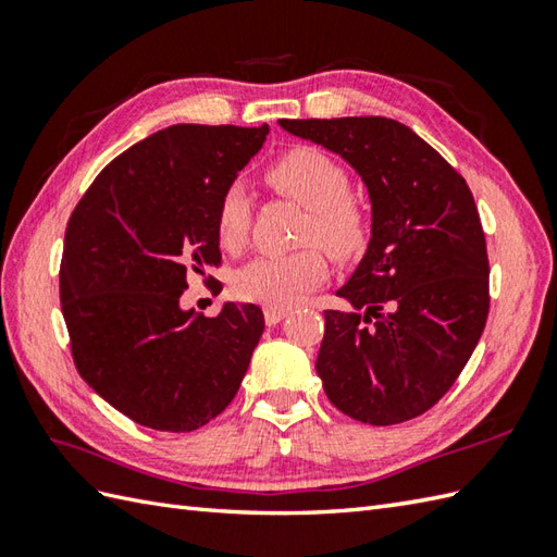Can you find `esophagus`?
Masks as SVG:
<instances>
[{
    "label": "esophagus",
    "instance_id": "34e87169",
    "mask_svg": "<svg viewBox=\"0 0 557 557\" xmlns=\"http://www.w3.org/2000/svg\"><path fill=\"white\" fill-rule=\"evenodd\" d=\"M287 313H289V309H275V306H265L263 309L268 325H277L282 318H287Z\"/></svg>",
    "mask_w": 557,
    "mask_h": 557
}]
</instances>
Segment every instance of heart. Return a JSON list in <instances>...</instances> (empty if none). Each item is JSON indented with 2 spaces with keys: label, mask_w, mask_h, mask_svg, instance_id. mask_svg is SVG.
I'll return each instance as SVG.
<instances>
[{
  "label": "heart",
  "mask_w": 557,
  "mask_h": 557,
  "mask_svg": "<svg viewBox=\"0 0 557 557\" xmlns=\"http://www.w3.org/2000/svg\"><path fill=\"white\" fill-rule=\"evenodd\" d=\"M265 182L277 194L309 210L301 244H321L337 260L357 256L369 236V212L349 194V174L313 146H294L268 164ZM251 230V198L239 184L222 194L215 212L218 242L224 251H242ZM327 277V263L315 246L294 253L260 256L236 270L232 289L239 299L287 309Z\"/></svg>",
  "instance_id": "b5f03b06"
}]
</instances>
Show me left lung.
<instances>
[{
  "instance_id": "obj_1",
  "label": "left lung",
  "mask_w": 557,
  "mask_h": 557,
  "mask_svg": "<svg viewBox=\"0 0 557 557\" xmlns=\"http://www.w3.org/2000/svg\"><path fill=\"white\" fill-rule=\"evenodd\" d=\"M339 152L369 186L373 236L325 311L315 371L361 423L421 417L455 385L486 327L488 251L469 186L441 152L387 116L280 120Z\"/></svg>"
}]
</instances>
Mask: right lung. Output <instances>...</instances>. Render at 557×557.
Wrapping results in <instances>:
<instances>
[{
	"label": "right lung",
	"instance_id": "1",
	"mask_svg": "<svg viewBox=\"0 0 557 557\" xmlns=\"http://www.w3.org/2000/svg\"><path fill=\"white\" fill-rule=\"evenodd\" d=\"M265 136L268 124L168 126L114 158L71 212L59 268L71 357L138 425L196 431L244 381L263 311L224 304L206 318L180 299L188 272L220 268L218 203Z\"/></svg>",
	"mask_w": 557,
	"mask_h": 557
}]
</instances>
